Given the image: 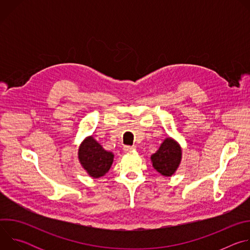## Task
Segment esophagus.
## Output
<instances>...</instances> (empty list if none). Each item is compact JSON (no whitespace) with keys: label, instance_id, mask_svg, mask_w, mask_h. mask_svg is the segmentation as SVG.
Listing matches in <instances>:
<instances>
[{"label":"esophagus","instance_id":"obj_1","mask_svg":"<svg viewBox=\"0 0 250 250\" xmlns=\"http://www.w3.org/2000/svg\"><path fill=\"white\" fill-rule=\"evenodd\" d=\"M132 150H135V146H124V151L125 152H129V151H132Z\"/></svg>","mask_w":250,"mask_h":250}]
</instances>
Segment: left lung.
<instances>
[{
  "label": "left lung",
  "mask_w": 250,
  "mask_h": 250,
  "mask_svg": "<svg viewBox=\"0 0 250 250\" xmlns=\"http://www.w3.org/2000/svg\"><path fill=\"white\" fill-rule=\"evenodd\" d=\"M182 150L177 142L168 137L166 138L159 149L151 155L152 166L161 175L169 177L177 170L181 162Z\"/></svg>",
  "instance_id": "obj_1"
}]
</instances>
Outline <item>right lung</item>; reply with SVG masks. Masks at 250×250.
Instances as JSON below:
<instances>
[{
  "instance_id": "right-lung-1",
  "label": "right lung",
  "mask_w": 250,
  "mask_h": 250,
  "mask_svg": "<svg viewBox=\"0 0 250 250\" xmlns=\"http://www.w3.org/2000/svg\"><path fill=\"white\" fill-rule=\"evenodd\" d=\"M79 161L82 167L93 178H99L108 172L114 161V154L104 150L93 138L87 137L79 147Z\"/></svg>"
}]
</instances>
